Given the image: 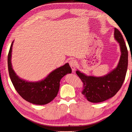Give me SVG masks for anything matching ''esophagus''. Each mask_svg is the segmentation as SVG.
<instances>
[{
    "mask_svg": "<svg viewBox=\"0 0 132 132\" xmlns=\"http://www.w3.org/2000/svg\"><path fill=\"white\" fill-rule=\"evenodd\" d=\"M69 64L72 69V72H75V69L76 68V61L74 59H72L69 61Z\"/></svg>",
    "mask_w": 132,
    "mask_h": 132,
    "instance_id": "1",
    "label": "esophagus"
}]
</instances>
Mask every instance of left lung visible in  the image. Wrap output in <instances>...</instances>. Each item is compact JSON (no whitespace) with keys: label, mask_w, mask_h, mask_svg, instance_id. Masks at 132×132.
Masks as SVG:
<instances>
[{"label":"left lung","mask_w":132,"mask_h":132,"mask_svg":"<svg viewBox=\"0 0 132 132\" xmlns=\"http://www.w3.org/2000/svg\"><path fill=\"white\" fill-rule=\"evenodd\" d=\"M114 37L120 45L121 56L118 66L102 77L86 76L79 70L76 73L83 82L81 94L88 101L99 103L108 100L120 90L126 77L128 65V51L122 33L114 28Z\"/></svg>","instance_id":"1"}]
</instances>
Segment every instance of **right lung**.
Listing matches in <instances>:
<instances>
[{"instance_id":"right-lung-1","label":"right lung","mask_w":132,"mask_h":132,"mask_svg":"<svg viewBox=\"0 0 132 132\" xmlns=\"http://www.w3.org/2000/svg\"><path fill=\"white\" fill-rule=\"evenodd\" d=\"M10 46L7 56L8 70L13 85L23 99L31 103L43 105L49 103L56 97L59 90L60 81L66 74L72 73L69 63L56 69L46 78L37 82H30L20 79L12 68L11 63L12 49Z\"/></svg>"}]
</instances>
